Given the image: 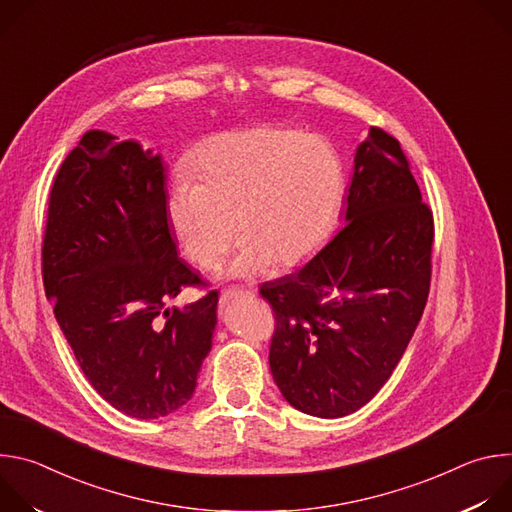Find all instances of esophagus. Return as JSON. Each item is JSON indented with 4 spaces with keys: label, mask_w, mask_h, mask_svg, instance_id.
<instances>
[{
    "label": "esophagus",
    "mask_w": 512,
    "mask_h": 512,
    "mask_svg": "<svg viewBox=\"0 0 512 512\" xmlns=\"http://www.w3.org/2000/svg\"><path fill=\"white\" fill-rule=\"evenodd\" d=\"M233 298H253V291L251 289H241V287H229L221 291V302L227 304Z\"/></svg>",
    "instance_id": "esophagus-1"
}]
</instances>
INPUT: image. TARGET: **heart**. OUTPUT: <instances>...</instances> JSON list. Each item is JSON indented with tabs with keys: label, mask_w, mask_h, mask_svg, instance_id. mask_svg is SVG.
<instances>
[{
	"label": "heart",
	"mask_w": 512,
	"mask_h": 512,
	"mask_svg": "<svg viewBox=\"0 0 512 512\" xmlns=\"http://www.w3.org/2000/svg\"><path fill=\"white\" fill-rule=\"evenodd\" d=\"M198 182L176 178L166 212L184 255L212 269L235 241L229 273L251 277L306 261L330 235L346 192V168L322 135L263 125L210 137L194 158Z\"/></svg>",
	"instance_id": "1"
}]
</instances>
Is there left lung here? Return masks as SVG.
I'll use <instances>...</instances> for the list:
<instances>
[{
    "label": "left lung",
    "instance_id": "1",
    "mask_svg": "<svg viewBox=\"0 0 512 512\" xmlns=\"http://www.w3.org/2000/svg\"><path fill=\"white\" fill-rule=\"evenodd\" d=\"M344 223L300 271L259 289L275 314L273 381L289 405L324 419L381 391L429 294L433 214L379 127L356 148Z\"/></svg>",
    "mask_w": 512,
    "mask_h": 512
}]
</instances>
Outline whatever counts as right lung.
<instances>
[{
    "label": "right lung",
    "instance_id": "obj_1",
    "mask_svg": "<svg viewBox=\"0 0 512 512\" xmlns=\"http://www.w3.org/2000/svg\"><path fill=\"white\" fill-rule=\"evenodd\" d=\"M162 156L87 131L48 200L42 277L54 316L93 389L117 411L158 419L196 389L218 291L166 310L200 277L178 257Z\"/></svg>",
    "mask_w": 512,
    "mask_h": 512
}]
</instances>
